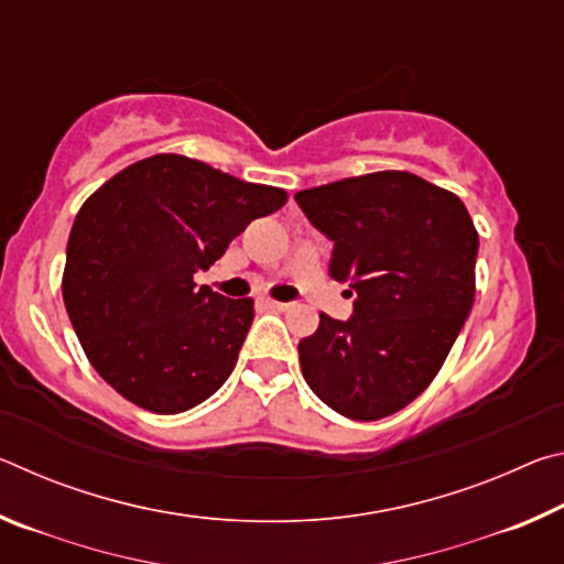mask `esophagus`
<instances>
[{
  "mask_svg": "<svg viewBox=\"0 0 564 564\" xmlns=\"http://www.w3.org/2000/svg\"><path fill=\"white\" fill-rule=\"evenodd\" d=\"M265 305H269V308H273V311H289L291 308V303H283V301H265Z\"/></svg>",
  "mask_w": 564,
  "mask_h": 564,
  "instance_id": "obj_1",
  "label": "esophagus"
}]
</instances>
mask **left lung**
Listing matches in <instances>:
<instances>
[{
    "label": "left lung",
    "mask_w": 564,
    "mask_h": 564,
    "mask_svg": "<svg viewBox=\"0 0 564 564\" xmlns=\"http://www.w3.org/2000/svg\"><path fill=\"white\" fill-rule=\"evenodd\" d=\"M295 202L333 241L330 275L356 295L348 321L321 313L299 343L305 383L350 420L393 415L433 383L470 316L473 218L451 191L408 171L333 181Z\"/></svg>",
    "instance_id": "left-lung-1"
}]
</instances>
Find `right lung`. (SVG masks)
Wrapping results in <instances>:
<instances>
[{
	"label": "right lung",
	"mask_w": 564,
	"mask_h": 564,
	"mask_svg": "<svg viewBox=\"0 0 564 564\" xmlns=\"http://www.w3.org/2000/svg\"><path fill=\"white\" fill-rule=\"evenodd\" d=\"M289 202L204 161L156 154L119 171L74 218L64 305L94 370L151 413L174 415L226 383L251 299L194 283L253 218Z\"/></svg>",
	"instance_id": "add662e5"
}]
</instances>
